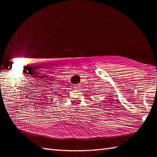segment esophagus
<instances>
[{"label":"esophagus","mask_w":157,"mask_h":157,"mask_svg":"<svg viewBox=\"0 0 157 157\" xmlns=\"http://www.w3.org/2000/svg\"><path fill=\"white\" fill-rule=\"evenodd\" d=\"M80 86H79V84H75L74 85V88L75 89H79Z\"/></svg>","instance_id":"34e87169"}]
</instances>
